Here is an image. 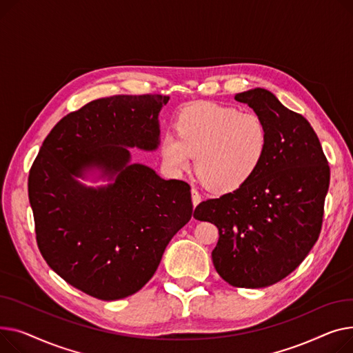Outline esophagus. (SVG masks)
I'll list each match as a JSON object with an SVG mask.
<instances>
[{
    "label": "esophagus",
    "instance_id": "esophagus-1",
    "mask_svg": "<svg viewBox=\"0 0 353 353\" xmlns=\"http://www.w3.org/2000/svg\"><path fill=\"white\" fill-rule=\"evenodd\" d=\"M191 196H192V205H194V208H195V206L201 202V195H199V192L195 188H192L191 190Z\"/></svg>",
    "mask_w": 353,
    "mask_h": 353
}]
</instances>
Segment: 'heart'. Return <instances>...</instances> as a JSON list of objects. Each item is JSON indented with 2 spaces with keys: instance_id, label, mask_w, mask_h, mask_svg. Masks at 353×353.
<instances>
[{
  "instance_id": "b5f03b06",
  "label": "heart",
  "mask_w": 353,
  "mask_h": 353,
  "mask_svg": "<svg viewBox=\"0 0 353 353\" xmlns=\"http://www.w3.org/2000/svg\"><path fill=\"white\" fill-rule=\"evenodd\" d=\"M174 127L176 137L167 134L159 143L165 165L181 174L195 157V174L211 192L238 191L265 161L269 131L256 112L195 102L178 112Z\"/></svg>"
}]
</instances>
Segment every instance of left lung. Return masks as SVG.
<instances>
[{"label": "left lung", "instance_id": "obj_1", "mask_svg": "<svg viewBox=\"0 0 353 353\" xmlns=\"http://www.w3.org/2000/svg\"><path fill=\"white\" fill-rule=\"evenodd\" d=\"M266 122L269 145L254 178L238 191L201 202L198 221L216 225L212 262L236 288L274 285L302 263L319 238L330 171L318 135L263 88L235 95Z\"/></svg>", "mask_w": 353, "mask_h": 353}]
</instances>
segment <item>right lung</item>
I'll list each match as a JSON object with an SVG mask.
<instances>
[{
	"instance_id": "right-lung-1",
	"label": "right lung",
	"mask_w": 353,
	"mask_h": 353,
	"mask_svg": "<svg viewBox=\"0 0 353 353\" xmlns=\"http://www.w3.org/2000/svg\"><path fill=\"white\" fill-rule=\"evenodd\" d=\"M168 99L145 94L91 101L57 123L30 170L41 255L65 282L97 299L138 292L191 219L188 183L130 162L128 148H158V115ZM94 166L114 182L91 189L76 181Z\"/></svg>"
}]
</instances>
